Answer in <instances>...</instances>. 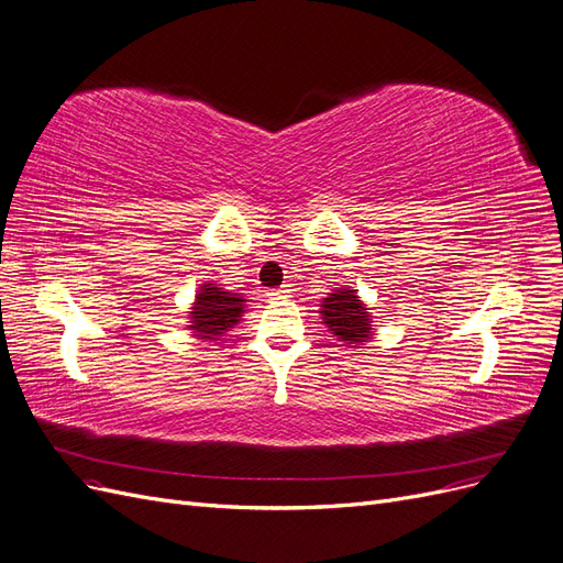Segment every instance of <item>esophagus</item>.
<instances>
[{
    "label": "esophagus",
    "mask_w": 563,
    "mask_h": 563,
    "mask_svg": "<svg viewBox=\"0 0 563 563\" xmlns=\"http://www.w3.org/2000/svg\"><path fill=\"white\" fill-rule=\"evenodd\" d=\"M288 294V288L286 286H282V288H277V291H269L267 296H272V298H284Z\"/></svg>",
    "instance_id": "obj_1"
}]
</instances>
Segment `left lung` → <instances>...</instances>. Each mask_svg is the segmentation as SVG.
Masks as SVG:
<instances>
[{
	"label": "left lung",
	"mask_w": 563,
	"mask_h": 563,
	"mask_svg": "<svg viewBox=\"0 0 563 563\" xmlns=\"http://www.w3.org/2000/svg\"><path fill=\"white\" fill-rule=\"evenodd\" d=\"M321 319L331 329V333L345 340V343H366L368 335L373 333L371 314L352 288H343V291H335L329 298H323Z\"/></svg>",
	"instance_id": "left-lung-1"
}]
</instances>
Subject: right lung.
Masks as SVG:
<instances>
[{"instance_id":"1","label":"right lung","mask_w":563,"mask_h":563,"mask_svg":"<svg viewBox=\"0 0 563 563\" xmlns=\"http://www.w3.org/2000/svg\"><path fill=\"white\" fill-rule=\"evenodd\" d=\"M244 312V298L223 291L213 284H203L197 294V302L190 312L192 331L201 338L216 340L220 333L232 329Z\"/></svg>"}]
</instances>
